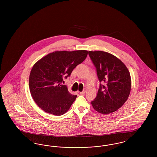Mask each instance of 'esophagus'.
<instances>
[{
	"label": "esophagus",
	"mask_w": 157,
	"mask_h": 157,
	"mask_svg": "<svg viewBox=\"0 0 157 157\" xmlns=\"http://www.w3.org/2000/svg\"><path fill=\"white\" fill-rule=\"evenodd\" d=\"M85 92H86V90H82V92H80L79 94H80L81 95H83V94H85Z\"/></svg>",
	"instance_id": "1"
}]
</instances>
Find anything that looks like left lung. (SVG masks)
<instances>
[{"instance_id": "left-lung-1", "label": "left lung", "mask_w": 157, "mask_h": 157, "mask_svg": "<svg viewBox=\"0 0 157 157\" xmlns=\"http://www.w3.org/2000/svg\"><path fill=\"white\" fill-rule=\"evenodd\" d=\"M88 54L97 69L100 83L95 99L91 104L95 111L108 114L117 111L127 101L131 88L129 72L125 64L109 53L89 51Z\"/></svg>"}]
</instances>
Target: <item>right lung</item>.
<instances>
[{
    "instance_id": "add662e5",
    "label": "right lung",
    "mask_w": 157,
    "mask_h": 157,
    "mask_svg": "<svg viewBox=\"0 0 157 157\" xmlns=\"http://www.w3.org/2000/svg\"><path fill=\"white\" fill-rule=\"evenodd\" d=\"M88 51H55L36 62L30 71L29 90L33 100L43 111L54 115L67 112L77 95L62 85L76 67L86 59Z\"/></svg>"
}]
</instances>
